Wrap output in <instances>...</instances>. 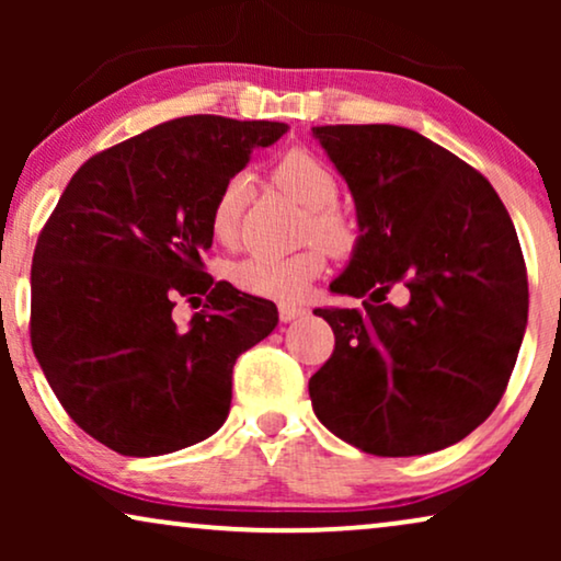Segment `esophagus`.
<instances>
[{"label": "esophagus", "mask_w": 561, "mask_h": 561, "mask_svg": "<svg viewBox=\"0 0 561 561\" xmlns=\"http://www.w3.org/2000/svg\"><path fill=\"white\" fill-rule=\"evenodd\" d=\"M278 311H280V321H296L306 317V309L298 304H280Z\"/></svg>", "instance_id": "34e87169"}]
</instances>
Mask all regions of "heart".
I'll return each instance as SVG.
<instances>
[{"mask_svg":"<svg viewBox=\"0 0 561 561\" xmlns=\"http://www.w3.org/2000/svg\"><path fill=\"white\" fill-rule=\"evenodd\" d=\"M275 183L288 191L298 204H304L309 214L306 237L319 240L332 252H344L352 244V227L334 202L340 196V183L324 160H319L309 150H288L278 160L273 171ZM244 198V175H232L221 186L217 202L211 206V232L217 240H232L240 221V209ZM324 248H311L290 252V255H267L255 252L240 263L229 267V278L237 288L248 294L296 301L301 298L313 280L324 273L327 255Z\"/></svg>","mask_w":561,"mask_h":561,"instance_id":"b5f03b06","label":"heart"}]
</instances>
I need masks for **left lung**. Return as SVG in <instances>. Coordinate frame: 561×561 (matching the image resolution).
<instances>
[{
    "instance_id": "obj_1",
    "label": "left lung",
    "mask_w": 561,
    "mask_h": 561,
    "mask_svg": "<svg viewBox=\"0 0 561 561\" xmlns=\"http://www.w3.org/2000/svg\"><path fill=\"white\" fill-rule=\"evenodd\" d=\"M357 209V242L317 309L334 352L309 380L317 419L352 447L413 457L485 421L516 365L528 280L495 188L455 152L396 125L313 127ZM401 282L407 304L385 301Z\"/></svg>"
}]
</instances>
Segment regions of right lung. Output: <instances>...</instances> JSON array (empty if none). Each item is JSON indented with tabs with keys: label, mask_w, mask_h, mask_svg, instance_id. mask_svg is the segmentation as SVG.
I'll return each mask as SVG.
<instances>
[{
	"label": "right lung",
	"mask_w": 561,
	"mask_h": 561,
	"mask_svg": "<svg viewBox=\"0 0 561 561\" xmlns=\"http://www.w3.org/2000/svg\"><path fill=\"white\" fill-rule=\"evenodd\" d=\"M283 122L179 117L96 152L73 173L33 255L30 340L53 393L89 436L127 457L204 442L227 421L232 367L278 309L214 283L211 206ZM179 295L202 312L186 330Z\"/></svg>",
	"instance_id": "right-lung-1"
}]
</instances>
